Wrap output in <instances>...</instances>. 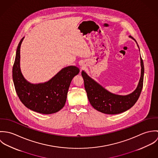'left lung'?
<instances>
[{"label":"left lung","mask_w":158,"mask_h":158,"mask_svg":"<svg viewBox=\"0 0 158 158\" xmlns=\"http://www.w3.org/2000/svg\"><path fill=\"white\" fill-rule=\"evenodd\" d=\"M140 65L141 75L138 86L133 92L127 95H118L108 92L92 80L85 72L82 71L85 88L92 107L106 114H120L131 108L137 101L143 88L144 66L141 57Z\"/></svg>","instance_id":"obj_1"}]
</instances>
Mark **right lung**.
<instances>
[{
    "label": "right lung",
    "instance_id": "1",
    "mask_svg": "<svg viewBox=\"0 0 158 158\" xmlns=\"http://www.w3.org/2000/svg\"><path fill=\"white\" fill-rule=\"evenodd\" d=\"M23 39L18 46L13 67V80L18 96L27 108L33 111L44 114L56 113L64 107L71 81L78 74L80 69L69 66L44 83H28L20 69V48Z\"/></svg>",
    "mask_w": 158,
    "mask_h": 158
}]
</instances>
